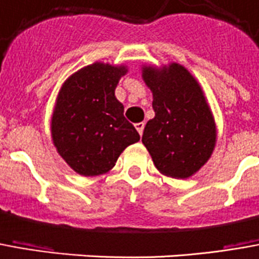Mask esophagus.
Segmentation results:
<instances>
[{
    "mask_svg": "<svg viewBox=\"0 0 259 259\" xmlns=\"http://www.w3.org/2000/svg\"><path fill=\"white\" fill-rule=\"evenodd\" d=\"M135 126H136V130L139 132V135L142 136L143 135V130H144V123H143V122H140V123H136Z\"/></svg>",
    "mask_w": 259,
    "mask_h": 259,
    "instance_id": "1",
    "label": "esophagus"
}]
</instances>
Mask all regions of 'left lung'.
<instances>
[{
	"instance_id": "8db88e82",
	"label": "left lung",
	"mask_w": 259,
	"mask_h": 259,
	"mask_svg": "<svg viewBox=\"0 0 259 259\" xmlns=\"http://www.w3.org/2000/svg\"><path fill=\"white\" fill-rule=\"evenodd\" d=\"M142 77L153 92L155 112L144 127L143 144L162 175L189 178L207 162L218 142V127L205 92L178 63L143 64Z\"/></svg>"
}]
</instances>
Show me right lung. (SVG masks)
<instances>
[{"label": "right lung", "mask_w": 259, "mask_h": 259, "mask_svg": "<svg viewBox=\"0 0 259 259\" xmlns=\"http://www.w3.org/2000/svg\"><path fill=\"white\" fill-rule=\"evenodd\" d=\"M124 64L95 61L63 82L54 104L50 133L67 165L84 177L111 171L126 147L140 140L115 97Z\"/></svg>", "instance_id": "obj_1"}]
</instances>
